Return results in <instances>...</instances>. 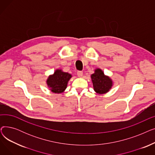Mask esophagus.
Here are the masks:
<instances>
[{"mask_svg": "<svg viewBox=\"0 0 155 155\" xmlns=\"http://www.w3.org/2000/svg\"><path fill=\"white\" fill-rule=\"evenodd\" d=\"M77 75L78 77H82L83 75V71H77Z\"/></svg>", "mask_w": 155, "mask_h": 155, "instance_id": "esophagus-1", "label": "esophagus"}]
</instances>
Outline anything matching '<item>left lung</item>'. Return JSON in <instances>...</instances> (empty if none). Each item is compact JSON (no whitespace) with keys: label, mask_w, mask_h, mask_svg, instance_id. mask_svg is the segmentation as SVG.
<instances>
[{"label":"left lung","mask_w":155,"mask_h":155,"mask_svg":"<svg viewBox=\"0 0 155 155\" xmlns=\"http://www.w3.org/2000/svg\"><path fill=\"white\" fill-rule=\"evenodd\" d=\"M92 82L94 91L103 94L108 92L113 85L112 79L104 74V71L100 68H96L94 73L91 75Z\"/></svg>","instance_id":"left-lung-1"}]
</instances>
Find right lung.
<instances>
[{"mask_svg":"<svg viewBox=\"0 0 155 155\" xmlns=\"http://www.w3.org/2000/svg\"><path fill=\"white\" fill-rule=\"evenodd\" d=\"M71 75L64 72L60 69L54 71L53 75H50L46 80V84L50 90L55 94L63 93L67 87V84Z\"/></svg>","mask_w":155,"mask_h":155,"instance_id":"obj_1","label":"right lung"}]
</instances>
